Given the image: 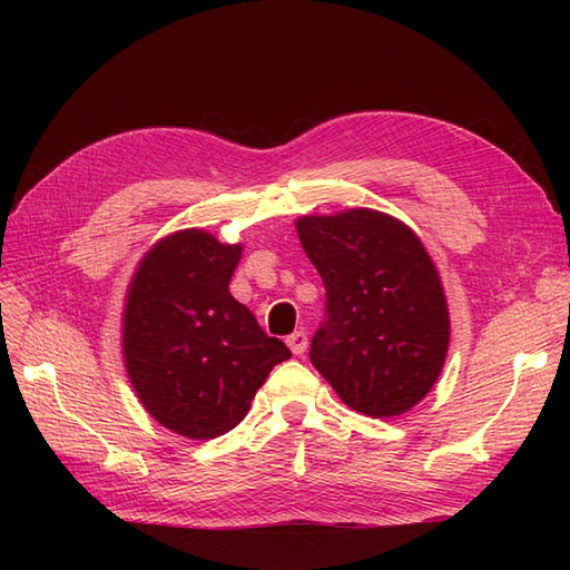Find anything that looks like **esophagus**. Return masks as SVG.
I'll list each match as a JSON object with an SVG mask.
<instances>
[{
    "label": "esophagus",
    "mask_w": 570,
    "mask_h": 570,
    "mask_svg": "<svg viewBox=\"0 0 570 570\" xmlns=\"http://www.w3.org/2000/svg\"><path fill=\"white\" fill-rule=\"evenodd\" d=\"M286 345L292 350L294 355H304L306 347H308V335L304 331H296L286 337Z\"/></svg>",
    "instance_id": "esophagus-1"
}]
</instances>
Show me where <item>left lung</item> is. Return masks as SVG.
<instances>
[{"label":"left lung","mask_w":570,"mask_h":570,"mask_svg":"<svg viewBox=\"0 0 570 570\" xmlns=\"http://www.w3.org/2000/svg\"><path fill=\"white\" fill-rule=\"evenodd\" d=\"M296 233L325 286L313 367L360 414H406L439 380L451 341L426 247L402 220L370 208L298 217Z\"/></svg>","instance_id":"obj_1"}]
</instances>
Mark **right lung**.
I'll list each match as a JSON object with an SVG mask.
<instances>
[{
	"mask_svg": "<svg viewBox=\"0 0 570 570\" xmlns=\"http://www.w3.org/2000/svg\"><path fill=\"white\" fill-rule=\"evenodd\" d=\"M239 257L242 245L180 229L144 254L127 288L129 382L144 409L186 439L233 431L272 367L292 357L229 294Z\"/></svg>",
	"mask_w": 570,
	"mask_h": 570,
	"instance_id": "right-lung-1",
	"label": "right lung"
}]
</instances>
